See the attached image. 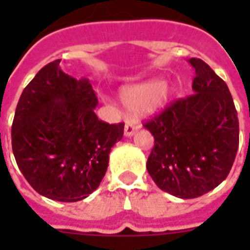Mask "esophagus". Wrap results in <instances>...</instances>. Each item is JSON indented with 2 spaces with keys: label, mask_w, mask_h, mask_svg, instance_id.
Masks as SVG:
<instances>
[{
  "label": "esophagus",
  "mask_w": 250,
  "mask_h": 250,
  "mask_svg": "<svg viewBox=\"0 0 250 250\" xmlns=\"http://www.w3.org/2000/svg\"><path fill=\"white\" fill-rule=\"evenodd\" d=\"M139 127H140V125H139L136 121H127L125 122V135L128 137L133 136Z\"/></svg>",
  "instance_id": "1"
}]
</instances>
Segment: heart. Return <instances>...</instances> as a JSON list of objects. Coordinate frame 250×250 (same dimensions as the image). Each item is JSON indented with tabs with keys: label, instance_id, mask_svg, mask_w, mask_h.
<instances>
[{
	"label": "heart",
	"instance_id": "obj_1",
	"mask_svg": "<svg viewBox=\"0 0 250 250\" xmlns=\"http://www.w3.org/2000/svg\"><path fill=\"white\" fill-rule=\"evenodd\" d=\"M172 89L161 79H152L144 83L127 86L122 92V100L129 109H141L150 104L161 106L168 101Z\"/></svg>",
	"mask_w": 250,
	"mask_h": 250
}]
</instances>
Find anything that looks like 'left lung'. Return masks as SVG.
Instances as JSON below:
<instances>
[{
    "instance_id": "obj_1",
    "label": "left lung",
    "mask_w": 250,
    "mask_h": 250,
    "mask_svg": "<svg viewBox=\"0 0 250 250\" xmlns=\"http://www.w3.org/2000/svg\"><path fill=\"white\" fill-rule=\"evenodd\" d=\"M194 93L176 100L144 127L154 136L146 168L158 188L196 198L221 184L239 148V119L227 84L200 58H190Z\"/></svg>"
}]
</instances>
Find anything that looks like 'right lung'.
I'll return each mask as SVG.
<instances>
[{"instance_id": "obj_1", "label": "right lung", "mask_w": 250, "mask_h": 250, "mask_svg": "<svg viewBox=\"0 0 250 250\" xmlns=\"http://www.w3.org/2000/svg\"><path fill=\"white\" fill-rule=\"evenodd\" d=\"M60 63L44 66L23 90L11 145L19 170L37 193L76 202L98 188L125 123L100 121L89 80L74 79Z\"/></svg>"}]
</instances>
